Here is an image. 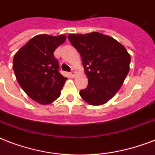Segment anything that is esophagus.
Segmentation results:
<instances>
[{"mask_svg": "<svg viewBox=\"0 0 155 155\" xmlns=\"http://www.w3.org/2000/svg\"><path fill=\"white\" fill-rule=\"evenodd\" d=\"M75 71H74V69H72V70H71V72H70V74H71V75H72V76H74V75H75Z\"/></svg>", "mask_w": 155, "mask_h": 155, "instance_id": "1", "label": "esophagus"}]
</instances>
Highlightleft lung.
Returning a JSON list of instances; mask_svg holds the SVG:
<instances>
[{
  "mask_svg": "<svg viewBox=\"0 0 155 155\" xmlns=\"http://www.w3.org/2000/svg\"><path fill=\"white\" fill-rule=\"evenodd\" d=\"M68 39L81 55L88 84L80 95L92 105L108 101L118 92L130 71V55L113 38L98 32L69 35Z\"/></svg>",
  "mask_w": 155,
  "mask_h": 155,
  "instance_id": "1",
  "label": "left lung"
}]
</instances>
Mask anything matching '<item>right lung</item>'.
Here are the masks:
<instances>
[{
	"label": "right lung",
	"mask_w": 155,
	"mask_h": 155,
	"mask_svg": "<svg viewBox=\"0 0 155 155\" xmlns=\"http://www.w3.org/2000/svg\"><path fill=\"white\" fill-rule=\"evenodd\" d=\"M65 40V35H37L13 57V69L18 84L31 99L41 104L57 99L67 80L59 72L58 61L54 55Z\"/></svg>",
	"instance_id": "add662e5"
}]
</instances>
